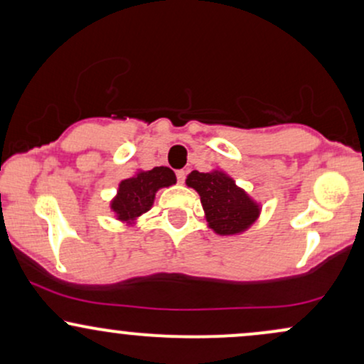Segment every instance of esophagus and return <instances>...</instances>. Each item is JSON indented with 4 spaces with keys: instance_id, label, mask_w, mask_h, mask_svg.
Segmentation results:
<instances>
[{
    "instance_id": "obj_1",
    "label": "esophagus",
    "mask_w": 364,
    "mask_h": 364,
    "mask_svg": "<svg viewBox=\"0 0 364 364\" xmlns=\"http://www.w3.org/2000/svg\"><path fill=\"white\" fill-rule=\"evenodd\" d=\"M176 179H178V183H185V179H186V173L185 171H176Z\"/></svg>"
}]
</instances>
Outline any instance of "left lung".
Returning a JSON list of instances; mask_svg holds the SVG:
<instances>
[{
    "label": "left lung",
    "instance_id": "8db88e82",
    "mask_svg": "<svg viewBox=\"0 0 364 364\" xmlns=\"http://www.w3.org/2000/svg\"><path fill=\"white\" fill-rule=\"evenodd\" d=\"M186 185L198 191L207 223L217 235H237L258 217L257 203L223 173L191 171Z\"/></svg>",
    "mask_w": 364,
    "mask_h": 364
}]
</instances>
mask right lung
<instances>
[{
  "instance_id": "1",
  "label": "right lung",
  "mask_w": 364,
  "mask_h": 364,
  "mask_svg": "<svg viewBox=\"0 0 364 364\" xmlns=\"http://www.w3.org/2000/svg\"><path fill=\"white\" fill-rule=\"evenodd\" d=\"M176 183V174L169 168H154L136 176L121 181L118 196L111 203L118 219H135L149 210L154 203L156 191L162 186H171Z\"/></svg>"
}]
</instances>
